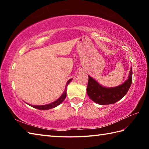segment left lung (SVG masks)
<instances>
[{
    "label": "left lung",
    "instance_id": "1",
    "mask_svg": "<svg viewBox=\"0 0 149 149\" xmlns=\"http://www.w3.org/2000/svg\"><path fill=\"white\" fill-rule=\"evenodd\" d=\"M132 68L127 79L123 84L115 87H104L89 75L87 93L93 101L100 105L114 104L122 99L127 93L132 82Z\"/></svg>",
    "mask_w": 149,
    "mask_h": 149
}]
</instances>
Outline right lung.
Listing matches in <instances>:
<instances>
[{
	"label": "right lung",
	"mask_w": 149,
	"mask_h": 149,
	"mask_svg": "<svg viewBox=\"0 0 149 149\" xmlns=\"http://www.w3.org/2000/svg\"><path fill=\"white\" fill-rule=\"evenodd\" d=\"M72 79H70L68 81L66 85H65V90L64 93H62V95L60 96V97L58 99H57L56 101H54L53 102L50 103V104H46V105H41V106H36V105H31L29 104L31 107H33L35 108H37V109H39V110H49V109H51V108H53L56 107L57 106H58L60 104H61V103L64 101V100L65 99V97H66V89H67V86L68 85L70 81H71Z\"/></svg>",
	"instance_id": "add662e5"
}]
</instances>
